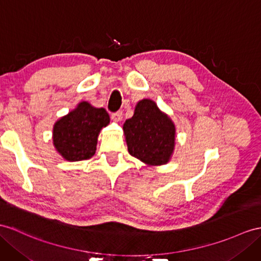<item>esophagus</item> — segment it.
Returning <instances> with one entry per match:
<instances>
[{
	"label": "esophagus",
	"instance_id": "obj_1",
	"mask_svg": "<svg viewBox=\"0 0 261 261\" xmlns=\"http://www.w3.org/2000/svg\"><path fill=\"white\" fill-rule=\"evenodd\" d=\"M112 118H113L114 122L118 123V122H120V120H122V118H123V113H122V112L114 113V114H112Z\"/></svg>",
	"mask_w": 261,
	"mask_h": 261
}]
</instances>
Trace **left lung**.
I'll return each instance as SVG.
<instances>
[{
	"mask_svg": "<svg viewBox=\"0 0 261 261\" xmlns=\"http://www.w3.org/2000/svg\"><path fill=\"white\" fill-rule=\"evenodd\" d=\"M123 130L129 154L147 166H162L171 160L176 127L154 100H139L134 115L124 123Z\"/></svg>",
	"mask_w": 261,
	"mask_h": 261,
	"instance_id": "8db88e82",
	"label": "left lung"
}]
</instances>
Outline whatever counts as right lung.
Instances as JSON below:
<instances>
[{"instance_id": "1", "label": "right lung", "mask_w": 261, "mask_h": 261, "mask_svg": "<svg viewBox=\"0 0 261 261\" xmlns=\"http://www.w3.org/2000/svg\"><path fill=\"white\" fill-rule=\"evenodd\" d=\"M104 109L83 100L67 115L56 120L53 127V145L67 162L88 160L96 151L98 135L110 124Z\"/></svg>"}]
</instances>
